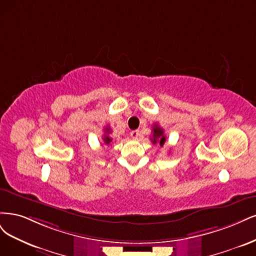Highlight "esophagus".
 <instances>
[{
	"mask_svg": "<svg viewBox=\"0 0 256 256\" xmlns=\"http://www.w3.org/2000/svg\"><path fill=\"white\" fill-rule=\"evenodd\" d=\"M139 135H140V133H139L138 130H132V132H130V137H132V138L137 139V138L139 137Z\"/></svg>",
	"mask_w": 256,
	"mask_h": 256,
	"instance_id": "34e87169",
	"label": "esophagus"
}]
</instances>
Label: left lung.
I'll return each mask as SVG.
<instances>
[{
    "instance_id": "8db88e82",
    "label": "left lung",
    "mask_w": 256,
    "mask_h": 256,
    "mask_svg": "<svg viewBox=\"0 0 256 256\" xmlns=\"http://www.w3.org/2000/svg\"><path fill=\"white\" fill-rule=\"evenodd\" d=\"M152 132H153V136L151 138L152 142L154 144H160V146H162L164 142H166V136H164V130L158 124H156L155 123V124L153 126Z\"/></svg>"
}]
</instances>
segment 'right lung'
Instances as JSON below:
<instances>
[{
    "mask_svg": "<svg viewBox=\"0 0 256 256\" xmlns=\"http://www.w3.org/2000/svg\"><path fill=\"white\" fill-rule=\"evenodd\" d=\"M104 133H105V134H104V136H103V142H104L105 144H110L112 142V139L110 137V134L112 133L110 128L106 126V128H104Z\"/></svg>",
    "mask_w": 256,
    "mask_h": 256,
    "instance_id": "obj_1",
    "label": "right lung"
}]
</instances>
